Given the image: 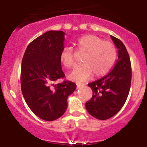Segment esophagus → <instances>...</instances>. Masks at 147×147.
Listing matches in <instances>:
<instances>
[{"mask_svg":"<svg viewBox=\"0 0 147 147\" xmlns=\"http://www.w3.org/2000/svg\"><path fill=\"white\" fill-rule=\"evenodd\" d=\"M84 86V84H77V88H81V87H83Z\"/></svg>","mask_w":147,"mask_h":147,"instance_id":"34e87169","label":"esophagus"}]
</instances>
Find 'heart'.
<instances>
[{"label":"heart","mask_w":147,"mask_h":147,"mask_svg":"<svg viewBox=\"0 0 147 147\" xmlns=\"http://www.w3.org/2000/svg\"><path fill=\"white\" fill-rule=\"evenodd\" d=\"M77 49L85 53L82 61L84 63L76 66L69 74V80L82 82L92 75L96 78L107 74L113 67L117 57V51L113 43L105 41L102 38L93 35L80 37L76 42ZM60 60L65 67H71L74 64L73 51L70 47H65L60 53Z\"/></svg>","instance_id":"1"}]
</instances>
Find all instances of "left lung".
<instances>
[{
    "instance_id": "8db88e82",
    "label": "left lung",
    "mask_w": 147,
    "mask_h": 147,
    "mask_svg": "<svg viewBox=\"0 0 147 147\" xmlns=\"http://www.w3.org/2000/svg\"><path fill=\"white\" fill-rule=\"evenodd\" d=\"M110 37L118 49L117 61L106 76L88 84L93 95L86 103V110L99 120L108 119L121 110L131 84V63L125 45L114 36Z\"/></svg>"
}]
</instances>
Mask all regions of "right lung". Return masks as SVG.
<instances>
[{"instance_id":"add662e5","label":"right lung","mask_w":147,"mask_h":147,"mask_svg":"<svg viewBox=\"0 0 147 147\" xmlns=\"http://www.w3.org/2000/svg\"><path fill=\"white\" fill-rule=\"evenodd\" d=\"M64 41L63 31L46 32L29 44L22 59V94L31 111L46 121L65 113L67 97L76 88V84L69 81L54 84L65 76L59 57Z\"/></svg>"}]
</instances>
